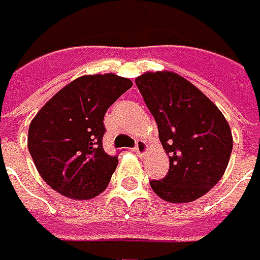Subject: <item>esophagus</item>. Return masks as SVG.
<instances>
[{"label":"esophagus","instance_id":"1","mask_svg":"<svg viewBox=\"0 0 260 260\" xmlns=\"http://www.w3.org/2000/svg\"><path fill=\"white\" fill-rule=\"evenodd\" d=\"M135 152H136L139 157H143V155L148 152V145H146V142H145V140H138V142H136Z\"/></svg>","mask_w":260,"mask_h":260}]
</instances>
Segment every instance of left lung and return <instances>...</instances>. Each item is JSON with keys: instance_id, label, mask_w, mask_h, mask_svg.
Segmentation results:
<instances>
[{"instance_id": "8db88e82", "label": "left lung", "mask_w": 260, "mask_h": 260, "mask_svg": "<svg viewBox=\"0 0 260 260\" xmlns=\"http://www.w3.org/2000/svg\"><path fill=\"white\" fill-rule=\"evenodd\" d=\"M136 85L154 115L170 169L151 180L169 203H191L222 179L232 152V133L223 114L201 90L172 71L145 72Z\"/></svg>"}]
</instances>
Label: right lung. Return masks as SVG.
<instances>
[{"instance_id": "add662e5", "label": "right lung", "mask_w": 260, "mask_h": 260, "mask_svg": "<svg viewBox=\"0 0 260 260\" xmlns=\"http://www.w3.org/2000/svg\"><path fill=\"white\" fill-rule=\"evenodd\" d=\"M132 85L112 72L83 75L37 112L29 124L28 149L50 188L71 200H90L106 189L118 157L103 151V117Z\"/></svg>"}]
</instances>
